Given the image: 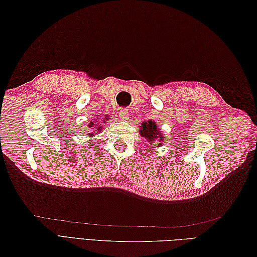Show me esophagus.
<instances>
[{
    "label": "esophagus",
    "instance_id": "obj_1",
    "mask_svg": "<svg viewBox=\"0 0 257 257\" xmlns=\"http://www.w3.org/2000/svg\"><path fill=\"white\" fill-rule=\"evenodd\" d=\"M119 116L121 120H126L128 119V112L126 109H121V111L119 112Z\"/></svg>",
    "mask_w": 257,
    "mask_h": 257
}]
</instances>
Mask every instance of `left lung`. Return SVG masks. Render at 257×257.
<instances>
[{
    "label": "left lung",
    "instance_id": "1",
    "mask_svg": "<svg viewBox=\"0 0 257 257\" xmlns=\"http://www.w3.org/2000/svg\"><path fill=\"white\" fill-rule=\"evenodd\" d=\"M139 132H141V135L144 137L146 142L153 143L155 141H160V142H158V143H160L159 146L163 145L161 143L164 141V137H163V135L161 134V132L154 121L148 120V121L143 122Z\"/></svg>",
    "mask_w": 257,
    "mask_h": 257
}]
</instances>
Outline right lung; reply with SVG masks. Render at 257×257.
Listing matches in <instances>:
<instances>
[{
    "instance_id": "right-lung-1",
    "label": "right lung",
    "mask_w": 257,
    "mask_h": 257,
    "mask_svg": "<svg viewBox=\"0 0 257 257\" xmlns=\"http://www.w3.org/2000/svg\"><path fill=\"white\" fill-rule=\"evenodd\" d=\"M89 127H94V130H95V133H97V132H100V131H102V124H99L98 122H90V124H89ZM89 135L90 136H93V135H94V134H93V133H89Z\"/></svg>"
}]
</instances>
